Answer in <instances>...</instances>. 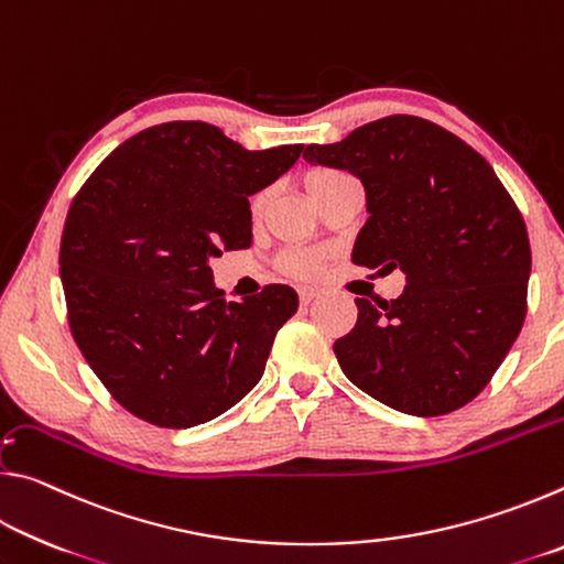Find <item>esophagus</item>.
<instances>
[{
	"label": "esophagus",
	"mask_w": 564,
	"mask_h": 564,
	"mask_svg": "<svg viewBox=\"0 0 564 564\" xmlns=\"http://www.w3.org/2000/svg\"><path fill=\"white\" fill-rule=\"evenodd\" d=\"M299 295H301V303L308 305L313 299H316L318 291L316 289H308V285H303V289H299Z\"/></svg>",
	"instance_id": "esophagus-1"
}]
</instances>
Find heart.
Here are the masks:
<instances>
[{"mask_svg": "<svg viewBox=\"0 0 564 564\" xmlns=\"http://www.w3.org/2000/svg\"><path fill=\"white\" fill-rule=\"evenodd\" d=\"M338 174H340V171H318V174H313V176L308 178V191H313L316 186H321L323 181H328V178L338 176ZM261 206H263V196L256 198L253 212H261ZM318 265H321V256L313 253V251H293V253L289 256V269H291L293 273H299V275L316 273Z\"/></svg>", "mask_w": 564, "mask_h": 564, "instance_id": "b5f03b06", "label": "heart"}]
</instances>
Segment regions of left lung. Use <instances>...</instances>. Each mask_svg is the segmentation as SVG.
I'll return each instance as SVG.
<instances>
[{
  "label": "left lung",
  "mask_w": 564,
  "mask_h": 564,
  "mask_svg": "<svg viewBox=\"0 0 564 564\" xmlns=\"http://www.w3.org/2000/svg\"><path fill=\"white\" fill-rule=\"evenodd\" d=\"M303 159L366 188L352 263L405 273L395 301H356V328L333 346L343 373L405 415L470 403L528 311L530 238L498 174L455 133L405 113L305 147Z\"/></svg>",
  "instance_id": "obj_1"
}]
</instances>
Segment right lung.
<instances>
[{"instance_id":"add662e5","label":"right lung","mask_w":564,"mask_h":564,"mask_svg":"<svg viewBox=\"0 0 564 564\" xmlns=\"http://www.w3.org/2000/svg\"><path fill=\"white\" fill-rule=\"evenodd\" d=\"M303 144L248 151L204 121L139 131L66 214L59 273L76 346L113 400L159 427H194L259 383L291 285L226 303L208 261L251 246V204Z\"/></svg>"}]
</instances>
